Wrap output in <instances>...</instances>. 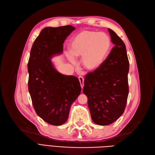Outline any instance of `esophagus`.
Returning <instances> with one entry per match:
<instances>
[{"mask_svg": "<svg viewBox=\"0 0 155 155\" xmlns=\"http://www.w3.org/2000/svg\"><path fill=\"white\" fill-rule=\"evenodd\" d=\"M78 78H79V82H80V85H81V88H83V86H84V78L83 76H79Z\"/></svg>", "mask_w": 155, "mask_h": 155, "instance_id": "34e87169", "label": "esophagus"}]
</instances>
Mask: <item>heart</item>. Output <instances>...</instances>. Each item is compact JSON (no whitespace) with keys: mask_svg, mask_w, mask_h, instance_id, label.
Returning <instances> with one entry per match:
<instances>
[{"mask_svg":"<svg viewBox=\"0 0 155 155\" xmlns=\"http://www.w3.org/2000/svg\"><path fill=\"white\" fill-rule=\"evenodd\" d=\"M112 41L104 32L84 30L70 41V52L74 57L82 58V65L88 71H95L104 63L110 51ZM71 55L68 58L74 62Z\"/></svg>","mask_w":155,"mask_h":155,"instance_id":"b5f03b06","label":"heart"}]
</instances>
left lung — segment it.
<instances>
[{
	"instance_id": "1",
	"label": "left lung",
	"mask_w": 155,
	"mask_h": 155,
	"mask_svg": "<svg viewBox=\"0 0 155 155\" xmlns=\"http://www.w3.org/2000/svg\"><path fill=\"white\" fill-rule=\"evenodd\" d=\"M114 46L102 66L88 73L84 81L83 93L95 124L107 125L124 113L129 94V63L123 41L108 29Z\"/></svg>"
}]
</instances>
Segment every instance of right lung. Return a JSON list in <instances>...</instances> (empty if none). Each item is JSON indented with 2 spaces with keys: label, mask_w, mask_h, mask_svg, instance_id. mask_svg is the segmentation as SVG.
I'll use <instances>...</instances> for the list:
<instances>
[{
  "label": "right lung",
  "mask_w": 155,
  "mask_h": 155,
  "mask_svg": "<svg viewBox=\"0 0 155 155\" xmlns=\"http://www.w3.org/2000/svg\"><path fill=\"white\" fill-rule=\"evenodd\" d=\"M74 30L70 25L45 28L32 45L28 63L33 106L40 118L53 125L66 122L70 107L81 91L78 78L59 73L51 61L62 54L64 40Z\"/></svg>",
  "instance_id": "add662e5"
}]
</instances>
